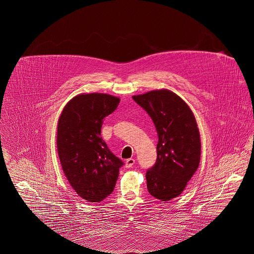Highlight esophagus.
I'll return each mask as SVG.
<instances>
[{"label":"esophagus","instance_id":"1","mask_svg":"<svg viewBox=\"0 0 254 254\" xmlns=\"http://www.w3.org/2000/svg\"><path fill=\"white\" fill-rule=\"evenodd\" d=\"M135 164V160L133 159V158H129V159H127V161H126V168H127V169H129V168H132L133 165Z\"/></svg>","mask_w":254,"mask_h":254}]
</instances>
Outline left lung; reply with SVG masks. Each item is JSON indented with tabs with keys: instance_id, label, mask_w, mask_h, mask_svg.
I'll list each match as a JSON object with an SVG mask.
<instances>
[{
	"instance_id": "obj_1",
	"label": "left lung",
	"mask_w": 254,
	"mask_h": 254,
	"mask_svg": "<svg viewBox=\"0 0 254 254\" xmlns=\"http://www.w3.org/2000/svg\"><path fill=\"white\" fill-rule=\"evenodd\" d=\"M132 98L151 117L159 138L156 163L145 174L147 190L169 201L184 191L200 164L201 140L193 112L169 89Z\"/></svg>"
}]
</instances>
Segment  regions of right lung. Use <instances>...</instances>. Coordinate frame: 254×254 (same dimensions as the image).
<instances>
[{"instance_id":"1","label":"right lung","mask_w":254,"mask_h":254,"mask_svg":"<svg viewBox=\"0 0 254 254\" xmlns=\"http://www.w3.org/2000/svg\"><path fill=\"white\" fill-rule=\"evenodd\" d=\"M120 98L82 93L64 106L57 127V150L63 171L75 192L87 202H101L113 191L123 162L101 137L103 119L117 109Z\"/></svg>"}]
</instances>
